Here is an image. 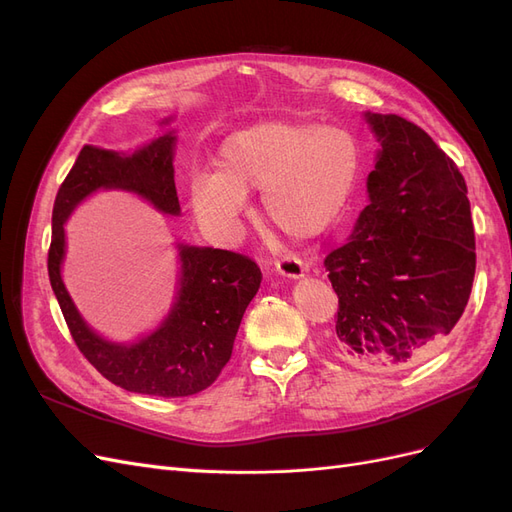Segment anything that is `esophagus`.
Returning a JSON list of instances; mask_svg holds the SVG:
<instances>
[{"label":"esophagus","mask_w":512,"mask_h":512,"mask_svg":"<svg viewBox=\"0 0 512 512\" xmlns=\"http://www.w3.org/2000/svg\"><path fill=\"white\" fill-rule=\"evenodd\" d=\"M275 271L282 277H288V280H301L305 275V265L299 258H282L275 262Z\"/></svg>","instance_id":"1"}]
</instances>
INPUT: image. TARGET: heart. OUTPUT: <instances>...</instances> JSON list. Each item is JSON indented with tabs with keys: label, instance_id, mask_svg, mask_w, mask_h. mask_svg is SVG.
<instances>
[{
	"label": "heart",
	"instance_id": "obj_1",
	"mask_svg": "<svg viewBox=\"0 0 512 512\" xmlns=\"http://www.w3.org/2000/svg\"><path fill=\"white\" fill-rule=\"evenodd\" d=\"M359 170V145L342 128L256 121L224 138L215 173L190 179V205L207 235L232 243L243 226L247 196L260 192L269 224L292 239H314L348 207Z\"/></svg>",
	"mask_w": 512,
	"mask_h": 512
}]
</instances>
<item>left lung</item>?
<instances>
[{"mask_svg":"<svg viewBox=\"0 0 512 512\" xmlns=\"http://www.w3.org/2000/svg\"><path fill=\"white\" fill-rule=\"evenodd\" d=\"M380 149L369 205L324 256L339 297L335 346L352 365L425 359L468 305L476 247L466 179L416 123L363 113Z\"/></svg>","mask_w":512,"mask_h":512,"instance_id":"8db88e82","label":"left lung"}]
</instances>
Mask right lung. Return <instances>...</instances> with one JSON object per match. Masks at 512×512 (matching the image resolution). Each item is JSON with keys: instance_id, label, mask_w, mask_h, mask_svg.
Segmentation results:
<instances>
[{"instance_id": "right-lung-1", "label": "right lung", "mask_w": 512, "mask_h": 512, "mask_svg": "<svg viewBox=\"0 0 512 512\" xmlns=\"http://www.w3.org/2000/svg\"><path fill=\"white\" fill-rule=\"evenodd\" d=\"M170 121L173 117L162 119V132L130 153L96 145L81 149L53 205L49 280L76 346L106 380L130 393L188 397L211 386L230 359L241 318L262 280L254 260L177 241L173 303L158 327L134 342H113L91 329L61 277L64 226L91 194L130 192L164 215H181L173 166L177 134Z\"/></svg>"}]
</instances>
